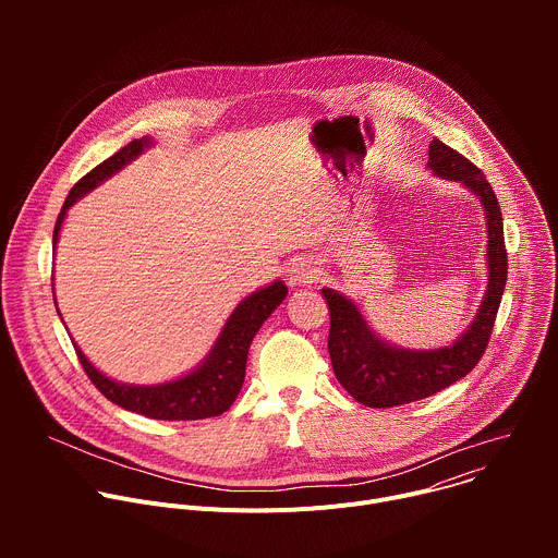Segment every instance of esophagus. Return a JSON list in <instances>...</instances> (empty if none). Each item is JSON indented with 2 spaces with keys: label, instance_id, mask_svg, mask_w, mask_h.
I'll list each match as a JSON object with an SVG mask.
<instances>
[{
  "label": "esophagus",
  "instance_id": "34e87169",
  "mask_svg": "<svg viewBox=\"0 0 558 558\" xmlns=\"http://www.w3.org/2000/svg\"><path fill=\"white\" fill-rule=\"evenodd\" d=\"M317 274H320V269H317V265L311 258H298L291 263L287 280L291 287H302L311 284L317 278Z\"/></svg>",
  "mask_w": 558,
  "mask_h": 558
}]
</instances>
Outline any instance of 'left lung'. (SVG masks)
<instances>
[{"label": "left lung", "instance_id": "1", "mask_svg": "<svg viewBox=\"0 0 558 558\" xmlns=\"http://www.w3.org/2000/svg\"><path fill=\"white\" fill-rule=\"evenodd\" d=\"M426 166L435 177L457 181L480 198L488 225V284L470 327L450 347L430 351H413L384 342L368 327L353 300L336 289H323L331 313L329 355L333 373L351 397L368 409H392L417 402L465 377L488 347L508 280L501 207L482 170L439 138L430 143Z\"/></svg>", "mask_w": 558, "mask_h": 558}]
</instances>
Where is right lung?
Returning a JSON list of instances; mask_svg holds the SVG:
<instances>
[{"instance_id": "obj_1", "label": "right lung", "mask_w": 558, "mask_h": 558, "mask_svg": "<svg viewBox=\"0 0 558 558\" xmlns=\"http://www.w3.org/2000/svg\"><path fill=\"white\" fill-rule=\"evenodd\" d=\"M147 147H151L149 136L134 138L132 143L121 147L114 156L106 158L104 163H99L93 172H88L70 190L54 225L52 247H57L59 231L68 209L78 198H84L88 192H93L104 181L114 177L119 170L130 166L134 158L141 156ZM284 298H287V287L280 280L247 295L227 317V323L220 336L216 338L211 351L207 353V357L187 375L166 384L138 386V384H123V381L110 379L108 375H104L93 366V362L84 355L82 349L76 347V342L72 344L86 375L112 404L125 411L145 415L149 420H166V422L207 420V417L222 415L233 404L238 392H241V386L245 381L247 353H250L252 340L256 338L267 317L282 304Z\"/></svg>"}]
</instances>
